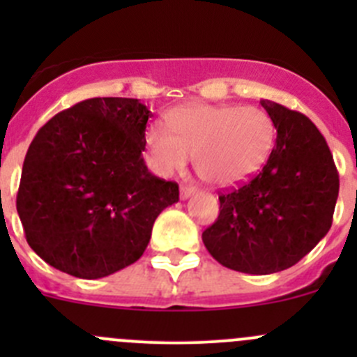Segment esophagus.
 Here are the masks:
<instances>
[{
	"label": "esophagus",
	"instance_id": "obj_1",
	"mask_svg": "<svg viewBox=\"0 0 357 357\" xmlns=\"http://www.w3.org/2000/svg\"><path fill=\"white\" fill-rule=\"evenodd\" d=\"M193 193H195V188H193V186H188V185L181 186V199H188V197H192Z\"/></svg>",
	"mask_w": 357,
	"mask_h": 357
}]
</instances>
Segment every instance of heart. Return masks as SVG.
Here are the masks:
<instances>
[{
    "mask_svg": "<svg viewBox=\"0 0 357 357\" xmlns=\"http://www.w3.org/2000/svg\"><path fill=\"white\" fill-rule=\"evenodd\" d=\"M165 126L145 131L149 164L162 178L181 172L195 157V169L214 186H233L254 176L275 146L276 128L261 107L192 103L176 107Z\"/></svg>",
    "mask_w": 357,
    "mask_h": 357,
    "instance_id": "heart-1",
    "label": "heart"
}]
</instances>
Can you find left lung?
I'll return each mask as SVG.
<instances>
[{
	"label": "left lung",
	"instance_id": "8db88e82",
	"mask_svg": "<svg viewBox=\"0 0 357 357\" xmlns=\"http://www.w3.org/2000/svg\"><path fill=\"white\" fill-rule=\"evenodd\" d=\"M276 128L264 167L219 195V215L202 233L208 254L229 269L271 275L297 264L332 228L338 172L311 119L261 100Z\"/></svg>",
	"mask_w": 357,
	"mask_h": 357
}]
</instances>
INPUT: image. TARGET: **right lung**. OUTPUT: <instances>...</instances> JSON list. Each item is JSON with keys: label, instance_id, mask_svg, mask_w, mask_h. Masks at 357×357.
I'll list each match as a JSON object with an SVG mask.
<instances>
[{"label": "right lung", "instance_id": "right-lung-1", "mask_svg": "<svg viewBox=\"0 0 357 357\" xmlns=\"http://www.w3.org/2000/svg\"><path fill=\"white\" fill-rule=\"evenodd\" d=\"M152 112L135 98H89L50 119L25 155L17 212L53 268L96 280L138 261L157 215L179 200L145 165Z\"/></svg>", "mask_w": 357, "mask_h": 357}]
</instances>
